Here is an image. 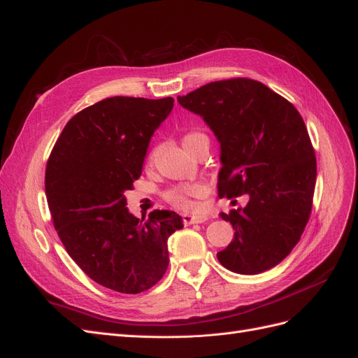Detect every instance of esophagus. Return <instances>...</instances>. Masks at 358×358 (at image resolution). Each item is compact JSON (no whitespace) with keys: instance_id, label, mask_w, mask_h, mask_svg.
<instances>
[{"instance_id":"34e87169","label":"esophagus","mask_w":358,"mask_h":358,"mask_svg":"<svg viewBox=\"0 0 358 358\" xmlns=\"http://www.w3.org/2000/svg\"><path fill=\"white\" fill-rule=\"evenodd\" d=\"M182 221L185 224H201L204 221H208V216L204 215H191V213H183L182 215Z\"/></svg>"}]
</instances>
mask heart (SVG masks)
<instances>
[{
    "label": "heart",
    "instance_id": "b5f03b06",
    "mask_svg": "<svg viewBox=\"0 0 358 358\" xmlns=\"http://www.w3.org/2000/svg\"><path fill=\"white\" fill-rule=\"evenodd\" d=\"M206 137L203 133L200 131H191L183 136V146L188 148L191 146L194 142H197L199 138ZM155 158V152H152L149 155V164H152ZM206 194H208V189L203 185V183L199 182H192V183H183V185H178L170 188L164 197L169 203H171L175 208L182 209V210H191L197 206V200L203 199Z\"/></svg>",
    "mask_w": 358,
    "mask_h": 358
}]
</instances>
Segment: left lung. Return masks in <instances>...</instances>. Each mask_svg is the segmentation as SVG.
Wrapping results in <instances>:
<instances>
[{"label": "left lung", "instance_id": "obj_1", "mask_svg": "<svg viewBox=\"0 0 358 358\" xmlns=\"http://www.w3.org/2000/svg\"><path fill=\"white\" fill-rule=\"evenodd\" d=\"M221 143L218 196L249 197L245 208L221 213L234 239L216 254L241 275L275 267L300 241L312 212L315 150L303 117L262 82L236 78L210 82L183 96Z\"/></svg>", "mask_w": 358, "mask_h": 358}]
</instances>
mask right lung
<instances>
[{
  "instance_id": "obj_1",
  "label": "right lung",
  "mask_w": 358,
  "mask_h": 358,
  "mask_svg": "<svg viewBox=\"0 0 358 358\" xmlns=\"http://www.w3.org/2000/svg\"><path fill=\"white\" fill-rule=\"evenodd\" d=\"M175 100L110 96L76 113L53 146L45 188L69 255L96 284L124 294L154 287L169 266L167 241L182 229L171 210L138 220L124 192L142 175L155 129Z\"/></svg>"
}]
</instances>
